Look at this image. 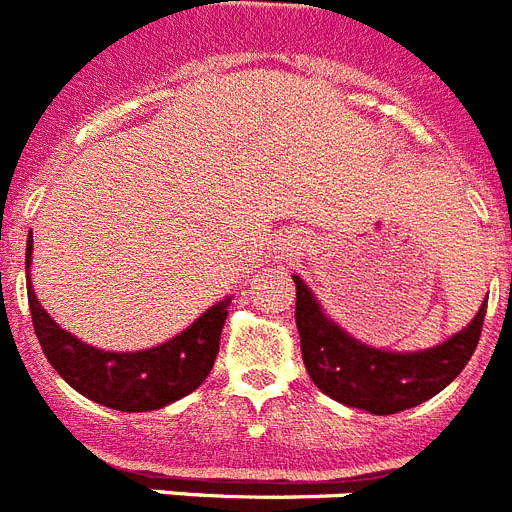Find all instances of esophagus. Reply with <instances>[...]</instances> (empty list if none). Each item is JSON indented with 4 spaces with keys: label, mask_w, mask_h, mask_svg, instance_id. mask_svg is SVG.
<instances>
[{
    "label": "esophagus",
    "mask_w": 512,
    "mask_h": 512,
    "mask_svg": "<svg viewBox=\"0 0 512 512\" xmlns=\"http://www.w3.org/2000/svg\"><path fill=\"white\" fill-rule=\"evenodd\" d=\"M289 247H291V244H286V252H289Z\"/></svg>",
    "instance_id": "1"
}]
</instances>
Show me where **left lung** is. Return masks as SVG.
<instances>
[{"label": "left lung", "mask_w": 512, "mask_h": 512, "mask_svg": "<svg viewBox=\"0 0 512 512\" xmlns=\"http://www.w3.org/2000/svg\"><path fill=\"white\" fill-rule=\"evenodd\" d=\"M291 278L296 283V330L307 375L322 393L351 409L385 416L429 401L461 375L482 336L487 302L466 328L440 346L411 354L375 349L330 320L302 278Z\"/></svg>", "instance_id": "1"}]
</instances>
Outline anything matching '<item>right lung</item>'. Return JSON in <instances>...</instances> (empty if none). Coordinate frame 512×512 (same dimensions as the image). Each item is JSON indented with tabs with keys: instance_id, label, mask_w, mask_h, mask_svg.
<instances>
[{
	"instance_id": "obj_1",
	"label": "right lung",
	"mask_w": 512,
	"mask_h": 512,
	"mask_svg": "<svg viewBox=\"0 0 512 512\" xmlns=\"http://www.w3.org/2000/svg\"><path fill=\"white\" fill-rule=\"evenodd\" d=\"M30 255H33V236L25 247V278H28L33 330L49 364L70 388L101 406L132 414V411L163 409L203 385L216 364L218 341L229 315L231 296L213 304L190 328L161 346L143 351H101L59 328L41 307L30 286Z\"/></svg>"
}]
</instances>
